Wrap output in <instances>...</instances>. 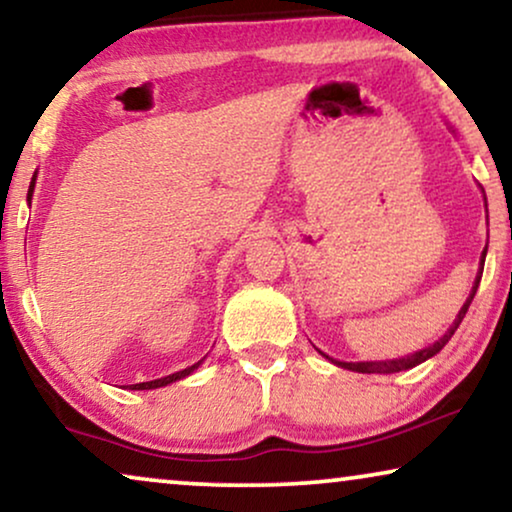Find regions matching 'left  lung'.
I'll return each instance as SVG.
<instances>
[{
    "mask_svg": "<svg viewBox=\"0 0 512 512\" xmlns=\"http://www.w3.org/2000/svg\"><path fill=\"white\" fill-rule=\"evenodd\" d=\"M485 255H487V248H485V252H482V264H485ZM480 264V274L475 276V285H473V290H470V297L466 299V304L461 306V311H459V316H456V320H454V325L449 327V330L445 332V335H442L438 342L435 344H431L428 346V349H421V351H417V353H412V356H405V358H395V360H379V363H344V360H332V363L335 365H339V367H344V370H351V372H363V374H391V372H403V370H410V367H417V365H421L424 363V360H428V358H433L435 353H440V349L442 346H445L449 339H452V335L456 332V327L461 325V320H463V316H466V311H468V306H470V302H473V297H475V292H478V285H480V278H482V267ZM325 356V353H323ZM327 358V356H325Z\"/></svg>",
    "mask_w": 512,
    "mask_h": 512,
    "instance_id": "obj_1",
    "label": "left lung"
}]
</instances>
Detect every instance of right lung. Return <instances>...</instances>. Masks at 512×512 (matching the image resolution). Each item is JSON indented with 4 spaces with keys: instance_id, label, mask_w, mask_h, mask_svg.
I'll list each match as a JSON object with an SVG mask.
<instances>
[{
    "instance_id": "right-lung-1",
    "label": "right lung",
    "mask_w": 512,
    "mask_h": 512,
    "mask_svg": "<svg viewBox=\"0 0 512 512\" xmlns=\"http://www.w3.org/2000/svg\"><path fill=\"white\" fill-rule=\"evenodd\" d=\"M34 180H37V173L32 175L30 189H27V201L32 199V192H34ZM199 365H201V360H199V363H194L192 367H185V370H180V372H175V374H168V377H161V379H154V381H142V384H133V386H128V388H131V391H149V388H161V386H168V384H173V381H177V379H185V377H189V374H192Z\"/></svg>"
}]
</instances>
